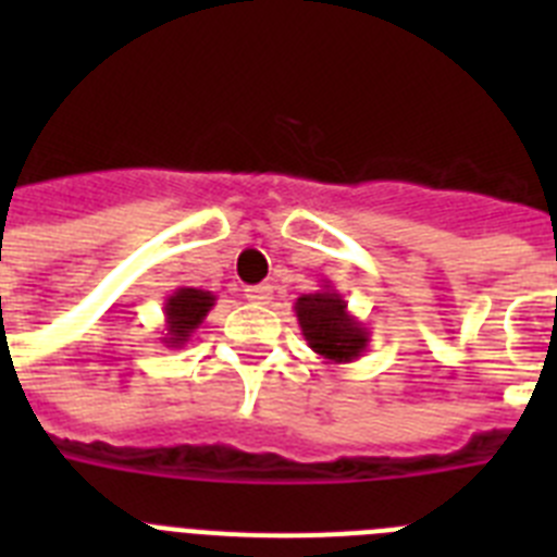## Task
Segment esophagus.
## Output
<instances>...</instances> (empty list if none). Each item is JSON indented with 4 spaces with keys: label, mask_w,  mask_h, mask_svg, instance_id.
Wrapping results in <instances>:
<instances>
[{
    "label": "esophagus",
    "mask_w": 557,
    "mask_h": 557,
    "mask_svg": "<svg viewBox=\"0 0 557 557\" xmlns=\"http://www.w3.org/2000/svg\"><path fill=\"white\" fill-rule=\"evenodd\" d=\"M245 298L250 304H270L273 301V287L270 284H256V287H245Z\"/></svg>",
    "instance_id": "obj_1"
}]
</instances>
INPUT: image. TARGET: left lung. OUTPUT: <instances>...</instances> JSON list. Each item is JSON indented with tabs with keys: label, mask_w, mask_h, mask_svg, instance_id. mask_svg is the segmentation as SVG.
<instances>
[{
	"label": "left lung",
	"mask_w": 557,
	"mask_h": 557,
	"mask_svg": "<svg viewBox=\"0 0 557 557\" xmlns=\"http://www.w3.org/2000/svg\"><path fill=\"white\" fill-rule=\"evenodd\" d=\"M295 318L309 348L326 362L339 366L366 354L371 334L362 326V321L348 312V304L332 287V282H323L321 289L301 295L295 301Z\"/></svg>",
	"instance_id": "left-lung-1"
}]
</instances>
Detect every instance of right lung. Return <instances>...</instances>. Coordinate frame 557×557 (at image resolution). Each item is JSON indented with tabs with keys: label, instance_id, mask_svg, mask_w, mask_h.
<instances>
[{
	"label": "right lung",
	"instance_id": "1",
	"mask_svg": "<svg viewBox=\"0 0 557 557\" xmlns=\"http://www.w3.org/2000/svg\"><path fill=\"white\" fill-rule=\"evenodd\" d=\"M218 301V295H211L209 289L198 287H178L164 301V332H161V343L166 348H184L189 337L200 329L206 321V314L211 312Z\"/></svg>",
	"mask_w": 557,
	"mask_h": 557
}]
</instances>
